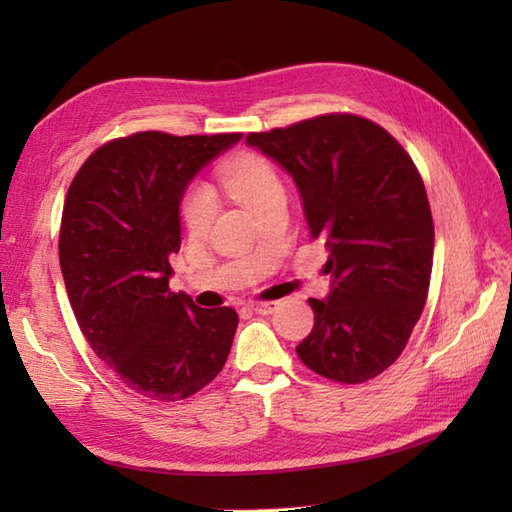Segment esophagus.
<instances>
[{
	"label": "esophagus",
	"instance_id": "esophagus-1",
	"mask_svg": "<svg viewBox=\"0 0 512 512\" xmlns=\"http://www.w3.org/2000/svg\"><path fill=\"white\" fill-rule=\"evenodd\" d=\"M255 314H273L279 308V301H262V303H250L248 306Z\"/></svg>",
	"mask_w": 512,
	"mask_h": 512
}]
</instances>
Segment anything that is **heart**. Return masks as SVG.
Here are the masks:
<instances>
[{
	"mask_svg": "<svg viewBox=\"0 0 512 512\" xmlns=\"http://www.w3.org/2000/svg\"><path fill=\"white\" fill-rule=\"evenodd\" d=\"M220 180L226 191L239 204L246 206L250 213H255L259 206H264L268 200L277 198V195H284V187H281L275 167L264 156L253 154V151H244V154L228 160L220 169ZM213 213V191L204 182H193L187 193L182 195V222L187 224L191 233H200L209 226Z\"/></svg>",
	"mask_w": 512,
	"mask_h": 512,
	"instance_id": "heart-1",
	"label": "heart"
}]
</instances>
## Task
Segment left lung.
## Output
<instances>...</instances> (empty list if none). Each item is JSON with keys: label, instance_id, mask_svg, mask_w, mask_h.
I'll return each mask as SVG.
<instances>
[{"label": "left lung", "instance_id": "8db88e82", "mask_svg": "<svg viewBox=\"0 0 512 512\" xmlns=\"http://www.w3.org/2000/svg\"><path fill=\"white\" fill-rule=\"evenodd\" d=\"M246 143L295 180L310 235L330 250L332 288L310 299L303 365L336 383H365L396 361L427 301L433 220L424 182L383 127L325 114Z\"/></svg>", "mask_w": 512, "mask_h": 512}]
</instances>
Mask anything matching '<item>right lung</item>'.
<instances>
[{
	"instance_id": "right-lung-1",
	"label": "right lung",
	"mask_w": 512,
	"mask_h": 512,
	"mask_svg": "<svg viewBox=\"0 0 512 512\" xmlns=\"http://www.w3.org/2000/svg\"><path fill=\"white\" fill-rule=\"evenodd\" d=\"M242 134L140 132L99 147L63 204L59 262L74 317L94 354L136 394L193 396L222 372L233 308H198L171 292L180 200L189 182Z\"/></svg>"
}]
</instances>
